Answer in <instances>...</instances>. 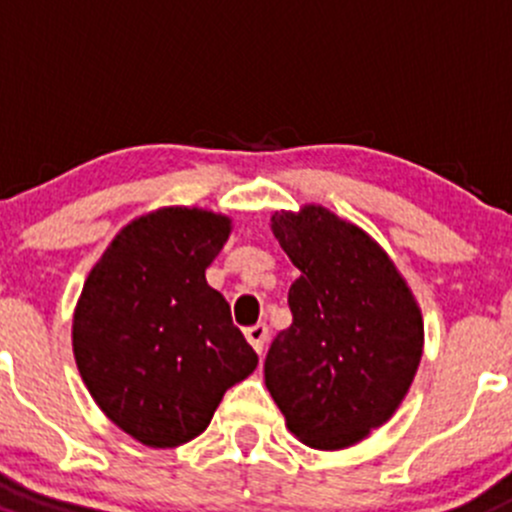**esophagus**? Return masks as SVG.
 <instances>
[{"label": "esophagus", "instance_id": "obj_1", "mask_svg": "<svg viewBox=\"0 0 512 512\" xmlns=\"http://www.w3.org/2000/svg\"><path fill=\"white\" fill-rule=\"evenodd\" d=\"M267 335H270V332H267V325H265V322H257V325L247 327V330H245L247 342H250V345L255 347V352H260V355H262V350H265Z\"/></svg>", "mask_w": 512, "mask_h": 512}]
</instances>
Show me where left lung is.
I'll use <instances>...</instances> for the list:
<instances>
[{"mask_svg": "<svg viewBox=\"0 0 512 512\" xmlns=\"http://www.w3.org/2000/svg\"><path fill=\"white\" fill-rule=\"evenodd\" d=\"M300 270L292 325L272 342L265 385L285 425L315 450H342L393 418L423 357L418 300L390 255L322 205L270 217Z\"/></svg>", "mask_w": 512, "mask_h": 512, "instance_id": "left-lung-1", "label": "left lung"}]
</instances>
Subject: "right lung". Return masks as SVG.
I'll list each match as a JSON object with an SVG mask.
<instances>
[{"label":"right lung","instance_id":"obj_1","mask_svg":"<svg viewBox=\"0 0 512 512\" xmlns=\"http://www.w3.org/2000/svg\"><path fill=\"white\" fill-rule=\"evenodd\" d=\"M230 232L220 212L160 207L124 225L84 280L74 362L99 410L147 448L205 433L222 395L257 367L205 277Z\"/></svg>","mask_w":512,"mask_h":512}]
</instances>
